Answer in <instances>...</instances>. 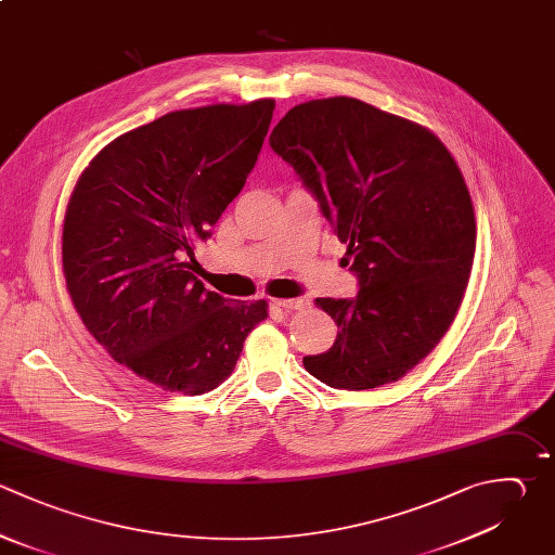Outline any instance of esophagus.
<instances>
[{
    "label": "esophagus",
    "mask_w": 555,
    "mask_h": 555,
    "mask_svg": "<svg viewBox=\"0 0 555 555\" xmlns=\"http://www.w3.org/2000/svg\"><path fill=\"white\" fill-rule=\"evenodd\" d=\"M275 306L284 308V310H304L310 306V301L306 297H293V299H273Z\"/></svg>",
    "instance_id": "34e87169"
}]
</instances>
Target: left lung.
I'll return each mask as SVG.
<instances>
[{
	"instance_id": "8db88e82",
	"label": "left lung",
	"mask_w": 555,
	"mask_h": 555,
	"mask_svg": "<svg viewBox=\"0 0 555 555\" xmlns=\"http://www.w3.org/2000/svg\"><path fill=\"white\" fill-rule=\"evenodd\" d=\"M269 141L360 280L356 299H314L338 334L306 371L345 390L397 382L447 334L468 284L477 225L457 163L427 128L353 98L291 108Z\"/></svg>"
}]
</instances>
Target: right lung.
<instances>
[{
	"mask_svg": "<svg viewBox=\"0 0 555 555\" xmlns=\"http://www.w3.org/2000/svg\"><path fill=\"white\" fill-rule=\"evenodd\" d=\"M275 100L169 113L108 143L63 225V271L95 340L139 377L202 395L228 379L264 299L230 304L195 278V245L241 193Z\"/></svg>",
	"mask_w": 555,
	"mask_h": 555,
	"instance_id": "add662e5",
	"label": "right lung"
}]
</instances>
